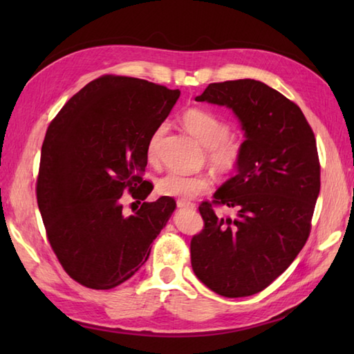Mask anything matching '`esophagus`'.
Segmentation results:
<instances>
[{
	"label": "esophagus",
	"instance_id": "esophagus-1",
	"mask_svg": "<svg viewBox=\"0 0 354 354\" xmlns=\"http://www.w3.org/2000/svg\"><path fill=\"white\" fill-rule=\"evenodd\" d=\"M178 208H183V209H194L196 207H194V204H192V202H189V201H183V199H179L178 202Z\"/></svg>",
	"mask_w": 354,
	"mask_h": 354
}]
</instances>
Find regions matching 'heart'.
<instances>
[{"label":"heart","instance_id":"obj_1","mask_svg":"<svg viewBox=\"0 0 354 354\" xmlns=\"http://www.w3.org/2000/svg\"><path fill=\"white\" fill-rule=\"evenodd\" d=\"M181 122L184 127L196 138L202 146L208 149V160L213 167L221 171L231 170L237 164L242 146L230 137V126L219 115L207 109L192 108L187 109ZM165 132V124L158 126L147 141V158L153 161L160 140ZM209 189V183L205 176H192L184 173L169 171L158 179L156 192L162 196H171L178 199H193L198 194L205 193Z\"/></svg>","mask_w":354,"mask_h":354}]
</instances>
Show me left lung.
I'll return each mask as SVG.
<instances>
[{"mask_svg": "<svg viewBox=\"0 0 354 354\" xmlns=\"http://www.w3.org/2000/svg\"><path fill=\"white\" fill-rule=\"evenodd\" d=\"M194 100L234 112L245 141L236 176L213 201L236 217L202 202L205 227L192 239V268L219 295L250 297L281 275L309 237L321 187L317 141L301 109L260 80L209 84Z\"/></svg>", "mask_w": 354, "mask_h": 354, "instance_id": "8db88e82", "label": "left lung"}]
</instances>
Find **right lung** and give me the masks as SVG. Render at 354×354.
Segmentation results:
<instances>
[{
	"instance_id": "1",
	"label": "right lung",
	"mask_w": 354,
	"mask_h": 354,
	"mask_svg": "<svg viewBox=\"0 0 354 354\" xmlns=\"http://www.w3.org/2000/svg\"><path fill=\"white\" fill-rule=\"evenodd\" d=\"M179 95L142 79L103 76L73 95L48 126L37 205L62 268L89 289H112L137 272L175 212V199L162 196L126 214L122 194L145 201L152 192L142 179L147 141Z\"/></svg>"
}]
</instances>
